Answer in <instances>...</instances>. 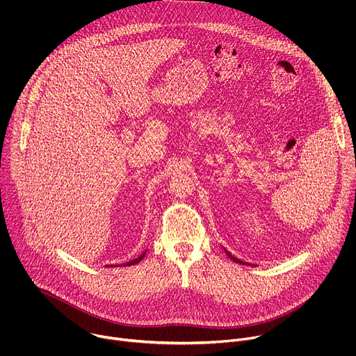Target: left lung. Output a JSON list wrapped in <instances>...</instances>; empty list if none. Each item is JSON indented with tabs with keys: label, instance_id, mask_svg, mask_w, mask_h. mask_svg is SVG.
Masks as SVG:
<instances>
[{
	"label": "left lung",
	"instance_id": "8db88e82",
	"mask_svg": "<svg viewBox=\"0 0 356 356\" xmlns=\"http://www.w3.org/2000/svg\"><path fill=\"white\" fill-rule=\"evenodd\" d=\"M222 249H224V252L227 253V257H228V258H229L232 262H235V264H239V265H249V264H246V262H243V261H241V259L235 258L234 255H231V253H229V252H228L225 248H222Z\"/></svg>",
	"mask_w": 356,
	"mask_h": 356
}]
</instances>
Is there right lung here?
<instances>
[{"label":"right lung","mask_w":356,"mask_h":356,"mask_svg":"<svg viewBox=\"0 0 356 356\" xmlns=\"http://www.w3.org/2000/svg\"><path fill=\"white\" fill-rule=\"evenodd\" d=\"M146 252H147V249L142 253V255H139L138 258H135V259H132V261H129V262H127V264H122V265H120V266H131V265H136V264H139L143 258H145V255H146ZM110 268V266H108ZM111 268H115V266H113L111 265Z\"/></svg>","instance_id":"obj_1"}]
</instances>
